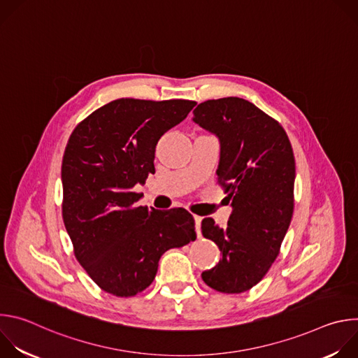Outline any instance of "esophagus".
<instances>
[{
    "instance_id": "esophagus-1",
    "label": "esophagus",
    "mask_w": 358,
    "mask_h": 358,
    "mask_svg": "<svg viewBox=\"0 0 358 358\" xmlns=\"http://www.w3.org/2000/svg\"><path fill=\"white\" fill-rule=\"evenodd\" d=\"M194 221H195V232H196V235L199 238L201 236V221H202V217L194 215Z\"/></svg>"
}]
</instances>
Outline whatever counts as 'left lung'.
<instances>
[{"mask_svg":"<svg viewBox=\"0 0 358 358\" xmlns=\"http://www.w3.org/2000/svg\"><path fill=\"white\" fill-rule=\"evenodd\" d=\"M192 120L220 138L218 184L231 199L227 228L201 222L222 258L202 280L222 293H242L268 273L293 215L294 156L283 127L241 97L199 103Z\"/></svg>","mask_w":358,"mask_h":358,"instance_id":"8db88e82","label":"left lung"}]
</instances>
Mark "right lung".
<instances>
[{"label":"right lung","mask_w":358,"mask_h":358,"mask_svg":"<svg viewBox=\"0 0 358 358\" xmlns=\"http://www.w3.org/2000/svg\"><path fill=\"white\" fill-rule=\"evenodd\" d=\"M195 105L117 99L72 131L62 160V217L78 262L101 290L119 297L143 292L166 250L195 241L187 210H148L133 191L155 174L160 137Z\"/></svg>","instance_id":"obj_1"}]
</instances>
